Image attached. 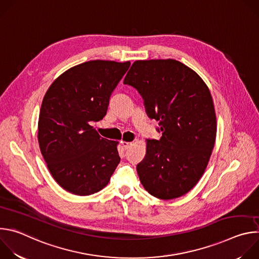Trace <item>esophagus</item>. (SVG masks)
<instances>
[{"label":"esophagus","instance_id":"obj_1","mask_svg":"<svg viewBox=\"0 0 259 259\" xmlns=\"http://www.w3.org/2000/svg\"><path fill=\"white\" fill-rule=\"evenodd\" d=\"M121 143H122V145H123V147H124L125 150L129 149V147L133 144V142H130V141H122Z\"/></svg>","mask_w":259,"mask_h":259}]
</instances>
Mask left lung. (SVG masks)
Here are the masks:
<instances>
[{"label":"left lung","mask_w":259,"mask_h":259,"mask_svg":"<svg viewBox=\"0 0 259 259\" xmlns=\"http://www.w3.org/2000/svg\"><path fill=\"white\" fill-rule=\"evenodd\" d=\"M142 96L150 118L160 121V140L146 139L137 165L152 196L171 200L189 193L202 177L216 138L209 88L198 73L175 59L136 60L124 79Z\"/></svg>","instance_id":"left-lung-1"}]
</instances>
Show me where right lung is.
I'll return each mask as SVG.
<instances>
[{
  "label": "right lung",
  "mask_w": 259,
  "mask_h": 259,
  "mask_svg": "<svg viewBox=\"0 0 259 259\" xmlns=\"http://www.w3.org/2000/svg\"><path fill=\"white\" fill-rule=\"evenodd\" d=\"M130 61L90 60L65 70L47 90L39 116L38 140L47 167L68 193L101 191L120 163L118 142L91 126L106 115L109 97Z\"/></svg>",
  "instance_id": "add662e5"
}]
</instances>
